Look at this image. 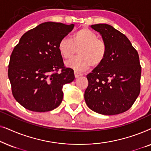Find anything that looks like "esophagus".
Segmentation results:
<instances>
[{
    "label": "esophagus",
    "instance_id": "esophagus-1",
    "mask_svg": "<svg viewBox=\"0 0 151 151\" xmlns=\"http://www.w3.org/2000/svg\"><path fill=\"white\" fill-rule=\"evenodd\" d=\"M74 75H75L76 78H78L80 77V76H82V74L78 71H74Z\"/></svg>",
    "mask_w": 151,
    "mask_h": 151
}]
</instances>
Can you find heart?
I'll return each instance as SVG.
<instances>
[{"mask_svg":"<svg viewBox=\"0 0 151 151\" xmlns=\"http://www.w3.org/2000/svg\"><path fill=\"white\" fill-rule=\"evenodd\" d=\"M78 56L68 62V67L83 71L91 67H97L104 60L107 53L106 42L98 38V35L88 28L77 31L72 36L62 38L58 43V50L65 60H69L76 54Z\"/></svg>","mask_w":151,"mask_h":151,"instance_id":"heart-1","label":"heart"}]
</instances>
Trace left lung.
<instances>
[{
    "mask_svg": "<svg viewBox=\"0 0 151 151\" xmlns=\"http://www.w3.org/2000/svg\"><path fill=\"white\" fill-rule=\"evenodd\" d=\"M106 42L104 60L86 76L84 100L95 112L111 115L131 108L140 92L139 55L124 34L107 24L91 26Z\"/></svg>",
    "mask_w": 151,
    "mask_h": 151,
    "instance_id": "left-lung-1",
    "label": "left lung"
}]
</instances>
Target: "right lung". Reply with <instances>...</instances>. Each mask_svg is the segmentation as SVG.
I'll return each instance as SVG.
<instances>
[{
	"label": "right lung",
	"instance_id": "add662e5",
	"mask_svg": "<svg viewBox=\"0 0 151 151\" xmlns=\"http://www.w3.org/2000/svg\"><path fill=\"white\" fill-rule=\"evenodd\" d=\"M73 24L46 22L20 38L10 56L8 77L16 100L35 112L52 111L60 104L63 87L75 79L64 65L58 43L73 30Z\"/></svg>",
	"mask_w": 151,
	"mask_h": 151
}]
</instances>
